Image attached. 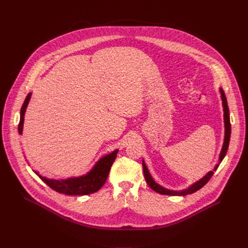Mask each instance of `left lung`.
I'll return each mask as SVG.
<instances>
[{
    "label": "left lung",
    "mask_w": 248,
    "mask_h": 248,
    "mask_svg": "<svg viewBox=\"0 0 248 248\" xmlns=\"http://www.w3.org/2000/svg\"><path fill=\"white\" fill-rule=\"evenodd\" d=\"M220 93H221V98H222V103H223V108H224V123H225V138H224V143H223V147L220 153V157H219V163L216 164V166L214 167L213 170L208 171L202 179H200L199 181L195 182L194 184H192L190 186H188L186 189L183 190H171V189H168L166 187H163L162 186H160L159 184H157L154 179L152 178V175L150 174L148 168L146 167V164L144 163V160L142 161V167H143V172H144V178L146 180V183L148 184V186H150V188H152L154 191L160 193V194H164V195H178V196H185L187 194H191L197 190H199L201 187H203L208 181L211 179V176L214 174V171L218 169L220 163L223 161V159L225 158L228 148H229V143H230V138H231V123H230V112H229V107H228V102H227V98L225 95V92L222 88H220Z\"/></svg>",
    "instance_id": "8db88e82"
}]
</instances>
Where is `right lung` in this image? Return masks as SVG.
<instances>
[{
  "instance_id": "obj_1",
  "label": "right lung",
  "mask_w": 248,
  "mask_h": 248,
  "mask_svg": "<svg viewBox=\"0 0 248 248\" xmlns=\"http://www.w3.org/2000/svg\"><path fill=\"white\" fill-rule=\"evenodd\" d=\"M32 93H28L26 96L23 105L20 110V120L18 124V133L22 134L23 123H24V114L28 103L30 101ZM119 150L116 149L110 154L103 156L94 167L86 173L80 176H74L64 180H53L48 179L46 176H42L38 171L33 170L39 178L52 189L57 192L63 193L66 195H87L98 191L107 181L108 174L110 172L111 167L117 157Z\"/></svg>"
}]
</instances>
